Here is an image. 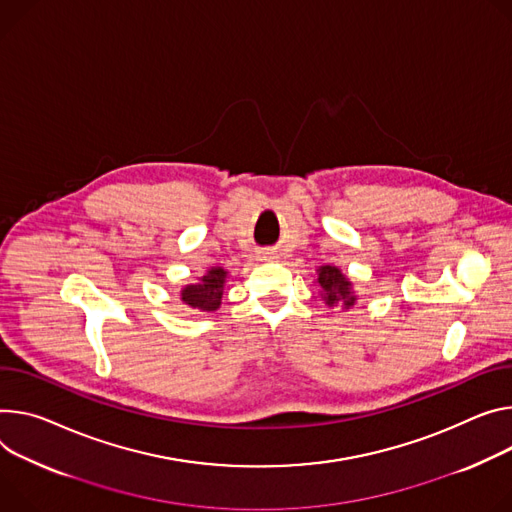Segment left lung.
<instances>
[{
  "instance_id": "8db88e82",
  "label": "left lung",
  "mask_w": 512,
  "mask_h": 512,
  "mask_svg": "<svg viewBox=\"0 0 512 512\" xmlns=\"http://www.w3.org/2000/svg\"><path fill=\"white\" fill-rule=\"evenodd\" d=\"M318 284L322 288V298L329 306L343 304L345 308H349L357 300L351 292V284L347 282V277L341 273V269L333 265H322L318 269Z\"/></svg>"
}]
</instances>
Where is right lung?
I'll list each match as a JSON object with an SVG mask.
<instances>
[{"mask_svg":"<svg viewBox=\"0 0 512 512\" xmlns=\"http://www.w3.org/2000/svg\"><path fill=\"white\" fill-rule=\"evenodd\" d=\"M224 277H226L224 269L212 267L202 277V284L188 286V288L181 290V300L192 308H198V310H206V312L216 310L220 306V300H222Z\"/></svg>","mask_w":512,"mask_h":512,"instance_id":"obj_1","label":"right lung"}]
</instances>
